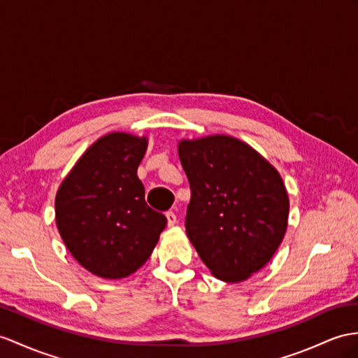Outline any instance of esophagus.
I'll return each mask as SVG.
<instances>
[{"label":"esophagus","mask_w":358,"mask_h":358,"mask_svg":"<svg viewBox=\"0 0 358 358\" xmlns=\"http://www.w3.org/2000/svg\"><path fill=\"white\" fill-rule=\"evenodd\" d=\"M165 215H167V223H169V226H174V224H176V222H178L176 214H174L173 211H169Z\"/></svg>","instance_id":"esophagus-1"}]
</instances>
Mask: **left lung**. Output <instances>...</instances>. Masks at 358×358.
<instances>
[{
  "mask_svg": "<svg viewBox=\"0 0 358 358\" xmlns=\"http://www.w3.org/2000/svg\"><path fill=\"white\" fill-rule=\"evenodd\" d=\"M179 158L191 188L189 241L215 278L248 280L268 263L287 229L290 203L280 173L226 135L182 139Z\"/></svg>",
  "mask_w": 358,
  "mask_h": 358,
  "instance_id": "left-lung-1",
  "label": "left lung"
}]
</instances>
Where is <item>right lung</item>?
Listing matches in <instances>:
<instances>
[{"label": "right lung", "instance_id": "obj_1", "mask_svg": "<svg viewBox=\"0 0 358 358\" xmlns=\"http://www.w3.org/2000/svg\"><path fill=\"white\" fill-rule=\"evenodd\" d=\"M147 138L112 132L97 139L60 184L56 223L71 255L91 273L118 280L136 272L167 219L145 203L138 165Z\"/></svg>", "mask_w": 358, "mask_h": 358}]
</instances>
